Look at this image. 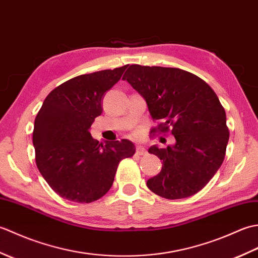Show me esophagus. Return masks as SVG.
Here are the masks:
<instances>
[{
    "mask_svg": "<svg viewBox=\"0 0 258 258\" xmlns=\"http://www.w3.org/2000/svg\"><path fill=\"white\" fill-rule=\"evenodd\" d=\"M136 153H138L139 155H146L147 154V151L144 146L142 145H139L138 147H136Z\"/></svg>",
    "mask_w": 258,
    "mask_h": 258,
    "instance_id": "34e87169",
    "label": "esophagus"
}]
</instances>
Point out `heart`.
<instances>
[{
	"label": "heart",
	"instance_id": "heart-1",
	"mask_svg": "<svg viewBox=\"0 0 258 258\" xmlns=\"http://www.w3.org/2000/svg\"><path fill=\"white\" fill-rule=\"evenodd\" d=\"M134 135H138V133H134Z\"/></svg>",
	"mask_w": 258,
	"mask_h": 258
}]
</instances>
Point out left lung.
I'll return each mask as SVG.
<instances>
[{"label":"left lung","instance_id":"obj_1","mask_svg":"<svg viewBox=\"0 0 258 258\" xmlns=\"http://www.w3.org/2000/svg\"><path fill=\"white\" fill-rule=\"evenodd\" d=\"M144 97L160 124L154 133H171L175 144L150 147L163 161L162 171L147 180L153 193L167 200L196 194L221 167L229 139L225 109L205 81L175 68L130 65L123 76Z\"/></svg>","mask_w":258,"mask_h":258}]
</instances>
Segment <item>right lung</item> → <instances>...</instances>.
<instances>
[{"label":"right lung","instance_id":"right-lung-1","mask_svg":"<svg viewBox=\"0 0 258 258\" xmlns=\"http://www.w3.org/2000/svg\"><path fill=\"white\" fill-rule=\"evenodd\" d=\"M127 65L71 79L54 89L43 102L33 131L35 162L51 188L65 200L92 203L112 187L119 162L132 157L128 140L103 145L91 136L102 100L122 78Z\"/></svg>","mask_w":258,"mask_h":258}]
</instances>
